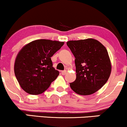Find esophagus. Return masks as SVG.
Listing matches in <instances>:
<instances>
[{"mask_svg":"<svg viewBox=\"0 0 127 127\" xmlns=\"http://www.w3.org/2000/svg\"><path fill=\"white\" fill-rule=\"evenodd\" d=\"M67 70H65L62 71V74L63 75H65V74L67 73Z\"/></svg>","mask_w":127,"mask_h":127,"instance_id":"34e87169","label":"esophagus"}]
</instances>
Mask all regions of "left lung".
<instances>
[{
  "label": "left lung",
  "mask_w": 127,
  "mask_h": 127,
  "mask_svg": "<svg viewBox=\"0 0 127 127\" xmlns=\"http://www.w3.org/2000/svg\"><path fill=\"white\" fill-rule=\"evenodd\" d=\"M67 45L75 57L76 78L70 84L78 94L88 95L100 90L111 73V63L104 45L94 39L70 40Z\"/></svg>",
  "instance_id": "obj_1"
}]
</instances>
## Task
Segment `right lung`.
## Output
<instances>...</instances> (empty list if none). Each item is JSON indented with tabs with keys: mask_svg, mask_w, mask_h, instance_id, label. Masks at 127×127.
Here are the masks:
<instances>
[{
	"mask_svg": "<svg viewBox=\"0 0 127 127\" xmlns=\"http://www.w3.org/2000/svg\"><path fill=\"white\" fill-rule=\"evenodd\" d=\"M63 42L39 39L27 44L18 52L14 64L17 81L24 91L32 95L42 94L57 78L51 57Z\"/></svg>",
	"mask_w": 127,
	"mask_h": 127,
	"instance_id": "add662e5",
	"label": "right lung"
}]
</instances>
